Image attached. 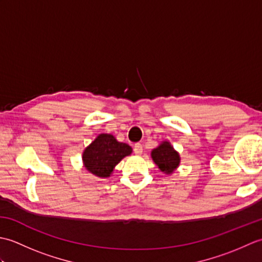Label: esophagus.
<instances>
[{
	"mask_svg": "<svg viewBox=\"0 0 262 262\" xmlns=\"http://www.w3.org/2000/svg\"><path fill=\"white\" fill-rule=\"evenodd\" d=\"M143 152V145L141 143H136L134 145V153L136 155H141Z\"/></svg>",
	"mask_w": 262,
	"mask_h": 262,
	"instance_id": "obj_1",
	"label": "esophagus"
}]
</instances>
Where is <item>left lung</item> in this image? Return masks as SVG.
<instances>
[{
	"mask_svg": "<svg viewBox=\"0 0 262 262\" xmlns=\"http://www.w3.org/2000/svg\"><path fill=\"white\" fill-rule=\"evenodd\" d=\"M152 159L155 164L159 165L160 170L165 173H172L180 163L179 154L168 142H163L159 147L153 149Z\"/></svg>",
	"mask_w": 262,
	"mask_h": 262,
	"instance_id": "left-lung-1",
	"label": "left lung"
}]
</instances>
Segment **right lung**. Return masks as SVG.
<instances>
[{"mask_svg":"<svg viewBox=\"0 0 262 262\" xmlns=\"http://www.w3.org/2000/svg\"><path fill=\"white\" fill-rule=\"evenodd\" d=\"M132 147L125 143L117 142L113 135H99L83 153V162L88 171L100 178L110 177L115 166L127 155Z\"/></svg>","mask_w":262,"mask_h":262,"instance_id":"add662e5","label":"right lung"}]
</instances>
